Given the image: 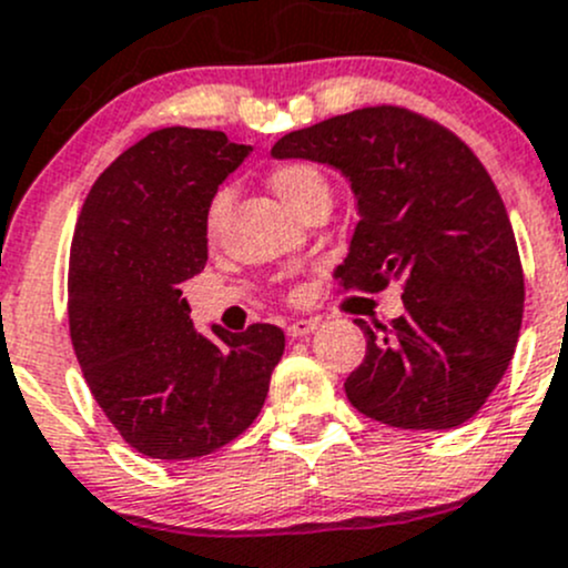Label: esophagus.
<instances>
[{"label":"esophagus","mask_w":568,"mask_h":568,"mask_svg":"<svg viewBox=\"0 0 568 568\" xmlns=\"http://www.w3.org/2000/svg\"><path fill=\"white\" fill-rule=\"evenodd\" d=\"M320 327V317H303V320H292L290 325H286V336L292 338H303L308 336V333H314Z\"/></svg>","instance_id":"obj_1"}]
</instances>
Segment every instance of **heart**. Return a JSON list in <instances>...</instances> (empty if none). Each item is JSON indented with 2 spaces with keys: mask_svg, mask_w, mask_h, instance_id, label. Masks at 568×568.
<instances>
[{
  "mask_svg": "<svg viewBox=\"0 0 568 568\" xmlns=\"http://www.w3.org/2000/svg\"><path fill=\"white\" fill-rule=\"evenodd\" d=\"M271 185L286 207L292 213H301L308 202L314 199H331V183H327L325 172L312 161H284L278 166H273L271 172ZM230 196L226 191H219L207 204V219H204V226L213 235L219 230L221 219H224V210Z\"/></svg>",
  "mask_w": 568,
  "mask_h": 568,
  "instance_id": "1",
  "label": "heart"
}]
</instances>
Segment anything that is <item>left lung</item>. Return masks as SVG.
Listing matches in <instances>:
<instances>
[{"label":"left lung","instance_id":"obj_1","mask_svg":"<svg viewBox=\"0 0 568 568\" xmlns=\"http://www.w3.org/2000/svg\"><path fill=\"white\" fill-rule=\"evenodd\" d=\"M276 158L342 169L361 221L336 267L344 292L402 284L405 314L358 325L366 358L344 383L355 410L399 429H454L511 364L525 278L506 204L465 142L402 106H366L301 128Z\"/></svg>","mask_w":568,"mask_h":568}]
</instances>
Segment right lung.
<instances>
[{"instance_id": "right-lung-1", "label": "right lung", "mask_w": 568, "mask_h": 568, "mask_svg": "<svg viewBox=\"0 0 568 568\" xmlns=\"http://www.w3.org/2000/svg\"><path fill=\"white\" fill-rule=\"evenodd\" d=\"M221 131L161 128L90 189L70 245V342L122 440L196 459L243 435L265 405L284 331H194L180 284L207 262V204L248 155Z\"/></svg>"}]
</instances>
